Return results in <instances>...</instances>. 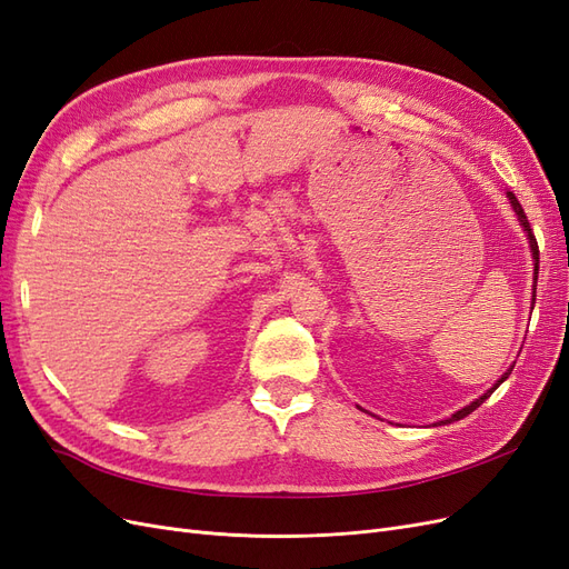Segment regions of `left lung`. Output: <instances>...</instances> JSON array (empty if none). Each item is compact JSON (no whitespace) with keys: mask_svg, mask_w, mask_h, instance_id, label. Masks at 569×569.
Returning a JSON list of instances; mask_svg holds the SVG:
<instances>
[{"mask_svg":"<svg viewBox=\"0 0 569 569\" xmlns=\"http://www.w3.org/2000/svg\"><path fill=\"white\" fill-rule=\"evenodd\" d=\"M508 199H510V206H512V211H515V216H518V222H520V226H522V230H525V234H527V239H529V249H531V261H533V291H531V308H533V301H537V280H539V244H537V237H533V232H531V228H529V220H527V216H525V211H522V206H520V201L518 199H515V194L512 192H508ZM512 368H515V363L501 375V377H498V380L485 391V393H481V396H477V399L475 401H470L468 406H465V408H460V410H456L453 412V416L449 418V420H441L443 425H449V422H456V420H462V418H468L470 416V412L472 410H477L481 403H485L487 399H489V396L498 389V387H501L506 380H508V377H510V372H512Z\"/></svg>","mask_w":569,"mask_h":569,"instance_id":"left-lung-1","label":"left lung"}]
</instances>
